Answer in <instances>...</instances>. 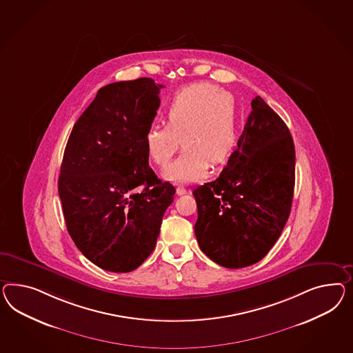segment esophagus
Here are the masks:
<instances>
[{
  "instance_id": "34e87169",
  "label": "esophagus",
  "mask_w": 353,
  "mask_h": 353,
  "mask_svg": "<svg viewBox=\"0 0 353 353\" xmlns=\"http://www.w3.org/2000/svg\"><path fill=\"white\" fill-rule=\"evenodd\" d=\"M176 191H177V195H185V194H188L190 190H188V189L183 188V186H179Z\"/></svg>"
}]
</instances>
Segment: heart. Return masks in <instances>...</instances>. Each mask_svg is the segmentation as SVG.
<instances>
[{
	"mask_svg": "<svg viewBox=\"0 0 353 353\" xmlns=\"http://www.w3.org/2000/svg\"><path fill=\"white\" fill-rule=\"evenodd\" d=\"M236 141L234 100L210 83H195L176 94L165 109V125L152 124L143 136L149 159L159 167L171 162L183 145L180 157L163 173L172 182L201 180L210 163L219 167L229 161Z\"/></svg>",
	"mask_w": 353,
	"mask_h": 353,
	"instance_id": "1",
	"label": "heart"
}]
</instances>
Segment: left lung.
<instances>
[{
	"label": "left lung",
	"instance_id": "left-lung-1",
	"mask_svg": "<svg viewBox=\"0 0 353 353\" xmlns=\"http://www.w3.org/2000/svg\"><path fill=\"white\" fill-rule=\"evenodd\" d=\"M294 182L290 131L257 96L225 170L192 191L198 205L194 230L203 253L228 268L257 263L285 226Z\"/></svg>",
	"mask_w": 353,
	"mask_h": 353
}]
</instances>
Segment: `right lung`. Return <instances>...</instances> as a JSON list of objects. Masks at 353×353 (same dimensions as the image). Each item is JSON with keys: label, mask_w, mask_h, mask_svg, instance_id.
Listing matches in <instances>:
<instances>
[{"label": "right lung", "mask_w": 353, "mask_h": 353, "mask_svg": "<svg viewBox=\"0 0 353 353\" xmlns=\"http://www.w3.org/2000/svg\"><path fill=\"white\" fill-rule=\"evenodd\" d=\"M162 87L152 78L101 87L65 146L57 186L68 232L106 271H134L152 254L176 192L149 167L143 143Z\"/></svg>", "instance_id": "obj_1"}]
</instances>
